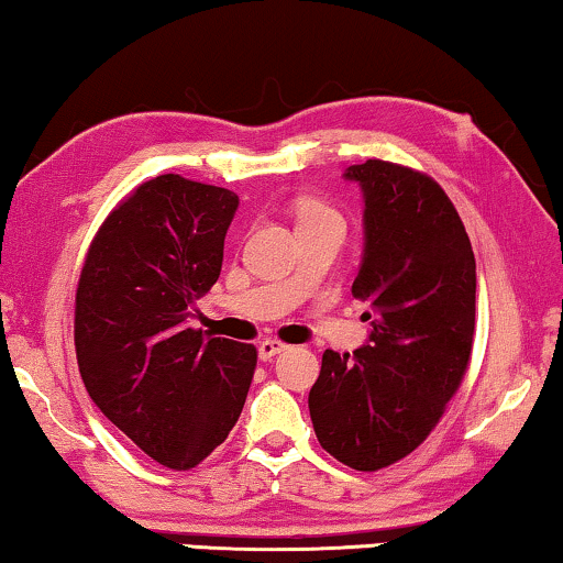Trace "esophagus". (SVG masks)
Returning a JSON list of instances; mask_svg holds the SVG:
<instances>
[{
  "label": "esophagus",
  "mask_w": 563,
  "mask_h": 563,
  "mask_svg": "<svg viewBox=\"0 0 563 563\" xmlns=\"http://www.w3.org/2000/svg\"><path fill=\"white\" fill-rule=\"evenodd\" d=\"M287 351V345H284L282 341H274V338H266V341L258 343V358L261 361H272L276 353Z\"/></svg>",
  "instance_id": "obj_1"
}]
</instances>
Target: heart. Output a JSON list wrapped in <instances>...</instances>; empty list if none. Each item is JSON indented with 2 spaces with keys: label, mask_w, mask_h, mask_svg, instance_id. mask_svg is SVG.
I'll use <instances>...</instances> for the list:
<instances>
[{
  "label": "heart",
  "mask_w": 563,
  "mask_h": 563,
  "mask_svg": "<svg viewBox=\"0 0 563 563\" xmlns=\"http://www.w3.org/2000/svg\"><path fill=\"white\" fill-rule=\"evenodd\" d=\"M320 222H341L338 212L318 199H305L297 207V228L302 225H320Z\"/></svg>",
  "instance_id": "1"
}]
</instances>
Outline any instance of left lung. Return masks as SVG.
<instances>
[{"instance_id": "obj_1", "label": "left lung", "mask_w": 563, "mask_h": 563, "mask_svg": "<svg viewBox=\"0 0 563 563\" xmlns=\"http://www.w3.org/2000/svg\"><path fill=\"white\" fill-rule=\"evenodd\" d=\"M364 195V258L353 297L368 343L322 353L310 389L314 435L356 472L405 459L464 379L474 343L476 261L449 195L412 168L368 158L345 168Z\"/></svg>"}]
</instances>
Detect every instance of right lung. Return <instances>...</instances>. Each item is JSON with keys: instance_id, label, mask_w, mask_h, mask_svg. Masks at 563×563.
<instances>
[{"instance_id": "1", "label": "right lung", "mask_w": 563, "mask_h": 563, "mask_svg": "<svg viewBox=\"0 0 563 563\" xmlns=\"http://www.w3.org/2000/svg\"><path fill=\"white\" fill-rule=\"evenodd\" d=\"M235 210V191L156 176L97 230L76 289V361L91 402L176 472L225 441L256 368L253 345L189 328L195 299L220 276Z\"/></svg>"}]
</instances>
